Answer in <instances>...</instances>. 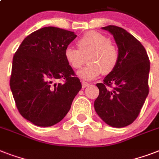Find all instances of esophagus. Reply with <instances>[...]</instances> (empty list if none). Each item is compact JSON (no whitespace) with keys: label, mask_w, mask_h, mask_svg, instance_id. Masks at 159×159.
I'll list each match as a JSON object with an SVG mask.
<instances>
[{"label":"esophagus","mask_w":159,"mask_h":159,"mask_svg":"<svg viewBox=\"0 0 159 159\" xmlns=\"http://www.w3.org/2000/svg\"><path fill=\"white\" fill-rule=\"evenodd\" d=\"M89 83L88 82H82V88H85V87H87L89 86Z\"/></svg>","instance_id":"34e87169"}]
</instances>
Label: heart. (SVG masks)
<instances>
[{"label":"heart","instance_id":"1","mask_svg":"<svg viewBox=\"0 0 159 159\" xmlns=\"http://www.w3.org/2000/svg\"><path fill=\"white\" fill-rule=\"evenodd\" d=\"M76 44L78 50L67 47L64 50V57L70 67L78 69L87 57L88 63L77 72L81 78L93 79L102 72L109 74L116 68L119 60L118 49L104 34L89 31L80 37Z\"/></svg>","mask_w":159,"mask_h":159}]
</instances>
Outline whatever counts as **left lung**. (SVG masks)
<instances>
[{
  "label": "left lung",
  "mask_w": 159,
  "mask_h": 159,
  "mask_svg": "<svg viewBox=\"0 0 159 159\" xmlns=\"http://www.w3.org/2000/svg\"><path fill=\"white\" fill-rule=\"evenodd\" d=\"M102 30L113 35L119 60L103 82L97 84L100 92L94 107L105 123L122 128L135 120L148 97L150 63L144 47L125 30L115 25Z\"/></svg>",
  "instance_id": "8db88e82"
}]
</instances>
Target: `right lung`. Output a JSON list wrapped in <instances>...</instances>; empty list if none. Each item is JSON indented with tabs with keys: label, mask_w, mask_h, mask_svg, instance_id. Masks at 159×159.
Wrapping results in <instances>:
<instances>
[{
	"label": "right lung",
	"mask_w": 159,
	"mask_h": 159,
	"mask_svg": "<svg viewBox=\"0 0 159 159\" xmlns=\"http://www.w3.org/2000/svg\"><path fill=\"white\" fill-rule=\"evenodd\" d=\"M76 37L72 31L44 27L27 36L14 55L11 90L20 114L35 125L60 122L82 88L64 57Z\"/></svg>",
	"instance_id": "add662e5"
}]
</instances>
